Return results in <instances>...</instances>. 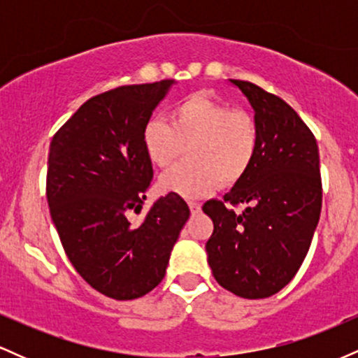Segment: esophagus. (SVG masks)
Returning a JSON list of instances; mask_svg holds the SVG:
<instances>
[{
    "label": "esophagus",
    "mask_w": 358,
    "mask_h": 358,
    "mask_svg": "<svg viewBox=\"0 0 358 358\" xmlns=\"http://www.w3.org/2000/svg\"><path fill=\"white\" fill-rule=\"evenodd\" d=\"M188 207H190L192 213H199L200 212V207H202V205H200L199 202H188Z\"/></svg>",
    "instance_id": "34e87169"
}]
</instances>
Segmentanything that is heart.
I'll list each match as a JSON object with an SVG mask.
<instances>
[{"instance_id": "obj_1", "label": "heart", "mask_w": 358, "mask_h": 358, "mask_svg": "<svg viewBox=\"0 0 358 358\" xmlns=\"http://www.w3.org/2000/svg\"><path fill=\"white\" fill-rule=\"evenodd\" d=\"M168 122L150 119L143 148L155 166L166 170L185 153L188 159L163 175L159 188L187 199L234 187L248 176L259 150L256 121L205 94H190L168 110Z\"/></svg>"}]
</instances>
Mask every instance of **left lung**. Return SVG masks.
<instances>
[{
	"label": "left lung",
	"mask_w": 358,
	"mask_h": 358,
	"mask_svg": "<svg viewBox=\"0 0 358 358\" xmlns=\"http://www.w3.org/2000/svg\"><path fill=\"white\" fill-rule=\"evenodd\" d=\"M254 109L259 150L242 182L202 210L213 222L207 241L215 281L241 298H269L305 261L322 212L318 145L296 110L245 80H231ZM244 204L241 214L234 206Z\"/></svg>",
	"instance_id": "1"
}]
</instances>
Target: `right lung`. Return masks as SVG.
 Returning <instances> with one entry per match:
<instances>
[{"mask_svg":"<svg viewBox=\"0 0 358 358\" xmlns=\"http://www.w3.org/2000/svg\"><path fill=\"white\" fill-rule=\"evenodd\" d=\"M173 80L121 85L90 97L55 133L47 170V200L65 254L104 296H145L165 278L190 208L178 193L141 212L153 180L143 127Z\"/></svg>","mask_w":358,"mask_h":358,"instance_id":"1","label":"right lung"}]
</instances>
